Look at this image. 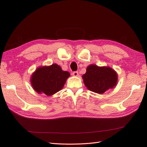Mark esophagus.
<instances>
[{
    "mask_svg": "<svg viewBox=\"0 0 147 147\" xmlns=\"http://www.w3.org/2000/svg\"><path fill=\"white\" fill-rule=\"evenodd\" d=\"M72 75H73V76H75V77H77L78 75V72H77V71H75V72H73Z\"/></svg>",
    "mask_w": 147,
    "mask_h": 147,
    "instance_id": "esophagus-1",
    "label": "esophagus"
}]
</instances>
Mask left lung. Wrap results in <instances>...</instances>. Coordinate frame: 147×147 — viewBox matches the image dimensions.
<instances>
[{"label":"left lung","mask_w":147,"mask_h":147,"mask_svg":"<svg viewBox=\"0 0 147 147\" xmlns=\"http://www.w3.org/2000/svg\"><path fill=\"white\" fill-rule=\"evenodd\" d=\"M82 78L88 90L98 94H103L109 89H112L118 81L117 74L112 68L94 64L88 67Z\"/></svg>","instance_id":"1"}]
</instances>
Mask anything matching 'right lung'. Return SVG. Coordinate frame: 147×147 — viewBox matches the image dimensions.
<instances>
[{
    "mask_svg": "<svg viewBox=\"0 0 147 147\" xmlns=\"http://www.w3.org/2000/svg\"><path fill=\"white\" fill-rule=\"evenodd\" d=\"M69 72L62 70L56 64L39 67L32 74L30 83L34 90L39 94L51 96L63 89Z\"/></svg>",
    "mask_w": 147,
    "mask_h": 147,
    "instance_id": "add662e5",
    "label": "right lung"
}]
</instances>
